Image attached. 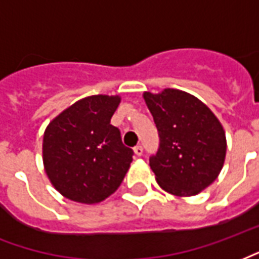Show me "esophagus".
I'll return each mask as SVG.
<instances>
[{
	"mask_svg": "<svg viewBox=\"0 0 259 259\" xmlns=\"http://www.w3.org/2000/svg\"><path fill=\"white\" fill-rule=\"evenodd\" d=\"M133 151H135L136 156H141V155H143V147H141V145H137V147H135V148H133Z\"/></svg>",
	"mask_w": 259,
	"mask_h": 259,
	"instance_id": "34e87169",
	"label": "esophagus"
}]
</instances>
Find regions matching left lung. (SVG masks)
Instances as JSON below:
<instances>
[{
	"label": "left lung",
	"mask_w": 259,
	"mask_h": 259,
	"mask_svg": "<svg viewBox=\"0 0 259 259\" xmlns=\"http://www.w3.org/2000/svg\"><path fill=\"white\" fill-rule=\"evenodd\" d=\"M160 144L149 166L156 183L176 196H193L211 185L227 155L221 122L198 97L178 89L144 92Z\"/></svg>",
	"instance_id": "1"
}]
</instances>
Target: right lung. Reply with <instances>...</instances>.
Instances as JSON below:
<instances>
[{"mask_svg":"<svg viewBox=\"0 0 259 259\" xmlns=\"http://www.w3.org/2000/svg\"><path fill=\"white\" fill-rule=\"evenodd\" d=\"M120 96L81 99L49 122L42 141L44 168L57 192L97 204L119 188L133 160L111 118Z\"/></svg>","mask_w":259,"mask_h":259,"instance_id":"obj_1","label":"right lung"}]
</instances>
